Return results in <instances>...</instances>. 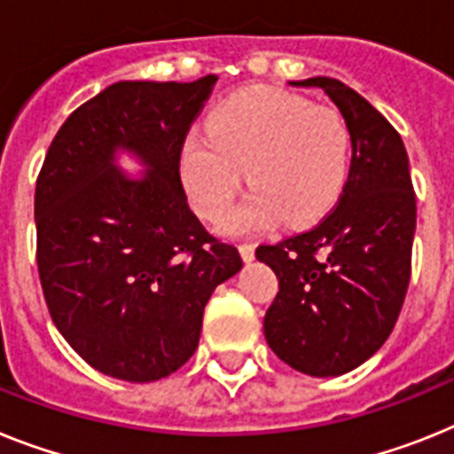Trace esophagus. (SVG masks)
<instances>
[{
	"instance_id": "34e87169",
	"label": "esophagus",
	"mask_w": 454,
	"mask_h": 454,
	"mask_svg": "<svg viewBox=\"0 0 454 454\" xmlns=\"http://www.w3.org/2000/svg\"><path fill=\"white\" fill-rule=\"evenodd\" d=\"M239 256H242V261H245V262H251L254 258H256V247H254V245H239Z\"/></svg>"
}]
</instances>
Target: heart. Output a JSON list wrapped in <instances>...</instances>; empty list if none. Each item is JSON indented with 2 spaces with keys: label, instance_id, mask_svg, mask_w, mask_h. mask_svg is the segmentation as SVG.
Instances as JSON below:
<instances>
[{
  "label": "heart",
  "instance_id": "1",
  "mask_svg": "<svg viewBox=\"0 0 454 454\" xmlns=\"http://www.w3.org/2000/svg\"><path fill=\"white\" fill-rule=\"evenodd\" d=\"M344 117L288 91L254 87L221 101L207 131L182 143L180 173L198 215L216 221L242 182L251 192L221 221L228 235H251L274 221L302 228L337 203L348 175Z\"/></svg>",
  "mask_w": 454,
  "mask_h": 454
}]
</instances>
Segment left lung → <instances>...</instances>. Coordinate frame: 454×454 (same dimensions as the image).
<instances>
[{
  "label": "left lung",
  "mask_w": 454,
  "mask_h": 454,
  "mask_svg": "<svg viewBox=\"0 0 454 454\" xmlns=\"http://www.w3.org/2000/svg\"><path fill=\"white\" fill-rule=\"evenodd\" d=\"M291 85L325 91L353 147L337 207L309 231L256 249L279 279L262 321L270 348L323 379L360 367L397 323L411 279L415 193L402 136L367 98L325 75Z\"/></svg>",
  "instance_id": "1"
}]
</instances>
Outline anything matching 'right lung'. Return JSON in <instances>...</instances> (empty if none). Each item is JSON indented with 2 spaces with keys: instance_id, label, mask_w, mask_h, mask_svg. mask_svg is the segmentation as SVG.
Returning a JSON list of instances; mask_svg holds the SVG:
<instances>
[{
  "instance_id": "add662e5",
  "label": "right lung",
  "mask_w": 454,
  "mask_h": 454,
  "mask_svg": "<svg viewBox=\"0 0 454 454\" xmlns=\"http://www.w3.org/2000/svg\"><path fill=\"white\" fill-rule=\"evenodd\" d=\"M216 75L121 80L74 110L36 180V262L57 330L87 364L150 383L193 356L203 311L242 270L189 209L180 150ZM127 151L140 178L121 170Z\"/></svg>"
}]
</instances>
